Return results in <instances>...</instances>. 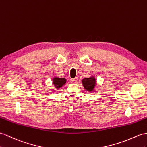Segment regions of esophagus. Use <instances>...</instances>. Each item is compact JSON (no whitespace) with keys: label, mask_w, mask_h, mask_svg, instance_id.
Wrapping results in <instances>:
<instances>
[{"label":"esophagus","mask_w":147,"mask_h":147,"mask_svg":"<svg viewBox=\"0 0 147 147\" xmlns=\"http://www.w3.org/2000/svg\"><path fill=\"white\" fill-rule=\"evenodd\" d=\"M78 80V77H76V78H73V79H71V82H73V83H76V82H77Z\"/></svg>","instance_id":"obj_1"}]
</instances>
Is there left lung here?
Wrapping results in <instances>:
<instances>
[{
	"label": "left lung",
	"mask_w": 147,
	"mask_h": 147,
	"mask_svg": "<svg viewBox=\"0 0 147 147\" xmlns=\"http://www.w3.org/2000/svg\"><path fill=\"white\" fill-rule=\"evenodd\" d=\"M82 83L86 90H87L90 92H92L94 91V88L96 84V80L94 76L85 78L82 80Z\"/></svg>",
	"instance_id": "left-lung-1"
}]
</instances>
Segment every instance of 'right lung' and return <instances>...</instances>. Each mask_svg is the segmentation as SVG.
<instances>
[{
    "label": "right lung",
    "instance_id": "1",
    "mask_svg": "<svg viewBox=\"0 0 147 147\" xmlns=\"http://www.w3.org/2000/svg\"><path fill=\"white\" fill-rule=\"evenodd\" d=\"M66 80L65 78H61L58 77H55L53 79V83L56 89H59L61 88L62 86L65 84Z\"/></svg>",
    "mask_w": 147,
    "mask_h": 147
}]
</instances>
